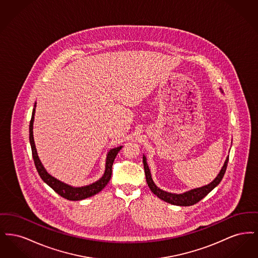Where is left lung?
<instances>
[{"instance_id":"8db88e82","label":"left lung","mask_w":258,"mask_h":258,"mask_svg":"<svg viewBox=\"0 0 258 258\" xmlns=\"http://www.w3.org/2000/svg\"><path fill=\"white\" fill-rule=\"evenodd\" d=\"M228 158H226L225 162L222 166L220 173L218 174V176L215 178V180L213 182H211L210 184H206L204 186L201 187H197L190 189L188 191H185L184 194L181 195H176V194H171V192H167L164 190H161L160 187H158L156 184L154 183L153 179H152V175L148 166L147 161H146V157L143 156V165H144V170H145V175H146V181H147L148 186L150 187L151 191L160 198L161 200L170 203L173 205H178V206H191L197 204V202H199L202 198L206 197L211 190H213L218 184L221 183L224 173L226 171V167H227V163H228Z\"/></svg>"}]
</instances>
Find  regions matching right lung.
<instances>
[{
    "instance_id": "1",
    "label": "right lung",
    "mask_w": 258,
    "mask_h": 258,
    "mask_svg": "<svg viewBox=\"0 0 258 258\" xmlns=\"http://www.w3.org/2000/svg\"><path fill=\"white\" fill-rule=\"evenodd\" d=\"M35 111H36V103H35L33 113H32V118L30 121V144L32 148L34 162H35L36 168H37L40 178L43 180L44 183L48 184L52 189H54V191H56L59 196H61V197L66 198L68 200L77 201V200H82V199H85L88 197L97 195L110 181L112 165H113V162H114V160H115L118 152L122 149V146L111 149L110 151L108 152L107 157H106V162H105V171L102 175V177L97 182L89 184V185L80 186V187H74L72 185L64 184L48 174L45 170V168L43 167L41 161L38 159L37 149H36L35 141H34V135H33V123H34V119H35Z\"/></svg>"
}]
</instances>
